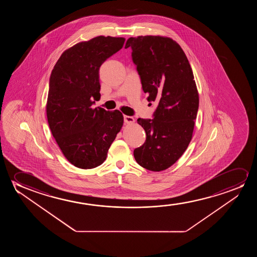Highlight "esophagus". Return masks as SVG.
I'll return each instance as SVG.
<instances>
[{
    "mask_svg": "<svg viewBox=\"0 0 257 257\" xmlns=\"http://www.w3.org/2000/svg\"><path fill=\"white\" fill-rule=\"evenodd\" d=\"M123 121H124V123H134V117L133 116H123Z\"/></svg>",
    "mask_w": 257,
    "mask_h": 257,
    "instance_id": "esophagus-1",
    "label": "esophagus"
}]
</instances>
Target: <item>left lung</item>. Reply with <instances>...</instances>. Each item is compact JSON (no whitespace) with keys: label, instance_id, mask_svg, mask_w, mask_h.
Returning a JSON list of instances; mask_svg holds the SVG:
<instances>
[{"label":"left lung","instance_id":"1","mask_svg":"<svg viewBox=\"0 0 257 257\" xmlns=\"http://www.w3.org/2000/svg\"><path fill=\"white\" fill-rule=\"evenodd\" d=\"M128 47L148 102L158 103L153 119L138 118L147 139L134 149V158L148 170H165L192 139L199 104L193 72L181 46L170 38L139 36L128 39Z\"/></svg>","mask_w":257,"mask_h":257}]
</instances>
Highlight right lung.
I'll return each instance as SVG.
<instances>
[{
  "instance_id": "add662e5",
  "label": "right lung",
  "mask_w": 257,
  "mask_h": 257,
  "mask_svg": "<svg viewBox=\"0 0 257 257\" xmlns=\"http://www.w3.org/2000/svg\"><path fill=\"white\" fill-rule=\"evenodd\" d=\"M124 41L98 36L78 43L61 54L50 76L46 102L50 129L64 156L79 169L101 165L123 126L119 110L92 105L101 96L100 67Z\"/></svg>"
}]
</instances>
